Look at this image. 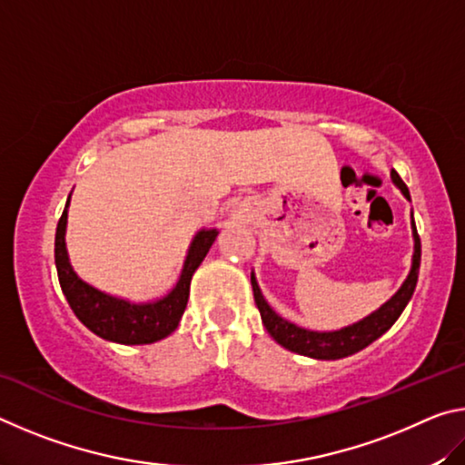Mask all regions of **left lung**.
Listing matches in <instances>:
<instances>
[{
  "label": "left lung",
  "instance_id": "1",
  "mask_svg": "<svg viewBox=\"0 0 465 465\" xmlns=\"http://www.w3.org/2000/svg\"><path fill=\"white\" fill-rule=\"evenodd\" d=\"M390 176H391V183L400 188V193L411 201V193H408L402 178L398 176V172L391 170ZM412 238H414L412 266H411V272H408V277L402 282V287H400L396 293H393L383 305H380L373 313H369V316L355 322V324L344 326L341 330H332V332L308 330L293 324V322H289L285 318H281L264 299L261 287H258L256 274L252 271L250 274L252 291H254V302H256L258 312H261L264 328L269 330V334L281 346H285L287 351L297 352V355H303V357H312L320 361H336V359H344L349 355H355L359 351H363L365 346H369L381 334L388 332V330L393 326V322L400 318V313L404 312V308L414 293L416 281H419V269H420V238L419 233H416L414 215H412Z\"/></svg>",
  "mask_w": 465,
  "mask_h": 465
}]
</instances>
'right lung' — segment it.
<instances>
[{
  "label": "right lung",
  "mask_w": 465,
  "mask_h": 465,
  "mask_svg": "<svg viewBox=\"0 0 465 465\" xmlns=\"http://www.w3.org/2000/svg\"><path fill=\"white\" fill-rule=\"evenodd\" d=\"M69 201H72V194L65 203V209H63L57 223V233H54V264H57L63 295H65L77 320L96 336L119 344H152L170 336L178 328L180 318L186 310L193 274L204 261L209 248L213 246L219 233L217 227H203L196 232L191 246H188L176 285L166 295L155 299V302L137 303L104 293V291L85 282L74 271L65 243Z\"/></svg>",
  "instance_id": "right-lung-1"
}]
</instances>
